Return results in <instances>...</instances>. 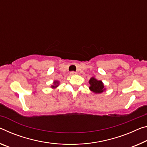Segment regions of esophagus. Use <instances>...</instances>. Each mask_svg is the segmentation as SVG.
<instances>
[{"label": "esophagus", "instance_id": "34e87169", "mask_svg": "<svg viewBox=\"0 0 147 147\" xmlns=\"http://www.w3.org/2000/svg\"><path fill=\"white\" fill-rule=\"evenodd\" d=\"M76 74V73L74 71H71V73H70V74H71V75H74V74Z\"/></svg>", "mask_w": 147, "mask_h": 147}]
</instances>
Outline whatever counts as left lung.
Instances as JSON below:
<instances>
[{"label": "left lung", "instance_id": "obj_1", "mask_svg": "<svg viewBox=\"0 0 147 147\" xmlns=\"http://www.w3.org/2000/svg\"><path fill=\"white\" fill-rule=\"evenodd\" d=\"M89 83L90 84V89L91 91H92L94 93H101L103 92L104 89V85L102 83L101 80H97L94 77L92 78L89 81Z\"/></svg>", "mask_w": 147, "mask_h": 147}]
</instances>
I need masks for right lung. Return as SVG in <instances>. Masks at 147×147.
I'll use <instances>...</instances> for the list:
<instances>
[{"instance_id":"1","label":"right lung","mask_w":147,"mask_h":147,"mask_svg":"<svg viewBox=\"0 0 147 147\" xmlns=\"http://www.w3.org/2000/svg\"><path fill=\"white\" fill-rule=\"evenodd\" d=\"M58 84V82H57V81H55V82H54V84L55 85V84ZM54 87H56V86H52V88H54Z\"/></svg>"}]
</instances>
